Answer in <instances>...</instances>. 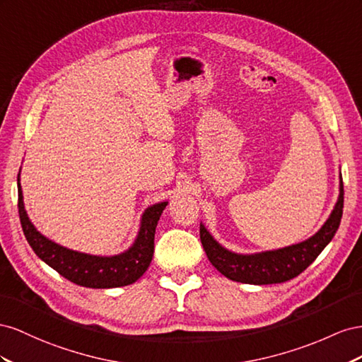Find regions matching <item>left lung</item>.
I'll return each mask as SVG.
<instances>
[{"label": "left lung", "mask_w": 362, "mask_h": 362, "mask_svg": "<svg viewBox=\"0 0 362 362\" xmlns=\"http://www.w3.org/2000/svg\"><path fill=\"white\" fill-rule=\"evenodd\" d=\"M339 194L332 212L325 224L308 240L281 249L256 253H236L216 241L203 223H200V240L206 256L223 276L235 282L250 285H270L286 282L300 274L311 265L325 247L332 241L343 216L344 189L339 173Z\"/></svg>", "instance_id": "8db88e82"}]
</instances>
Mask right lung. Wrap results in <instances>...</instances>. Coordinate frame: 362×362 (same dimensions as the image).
Instances as JSON below:
<instances>
[{"mask_svg": "<svg viewBox=\"0 0 362 362\" xmlns=\"http://www.w3.org/2000/svg\"><path fill=\"white\" fill-rule=\"evenodd\" d=\"M168 202L154 203L142 212L136 238L127 250L112 256L90 255L68 249L40 233L25 211L21 171L18 174V209L25 238L37 255L59 274L86 288H118L135 284L147 272L154 253V233Z\"/></svg>", "mask_w": 362, "mask_h": 362, "instance_id": "add662e5", "label": "right lung"}]
</instances>
